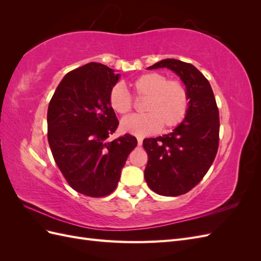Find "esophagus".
I'll use <instances>...</instances> for the list:
<instances>
[{"label":"esophagus","instance_id":"1","mask_svg":"<svg viewBox=\"0 0 261 261\" xmlns=\"http://www.w3.org/2000/svg\"><path fill=\"white\" fill-rule=\"evenodd\" d=\"M137 143H138V146H141V145H143V138L137 137Z\"/></svg>","mask_w":261,"mask_h":261}]
</instances>
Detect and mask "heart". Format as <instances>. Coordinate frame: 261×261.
<instances>
[{
  "label": "heart",
  "mask_w": 261,
  "mask_h": 261,
  "mask_svg": "<svg viewBox=\"0 0 261 261\" xmlns=\"http://www.w3.org/2000/svg\"><path fill=\"white\" fill-rule=\"evenodd\" d=\"M137 100L144 101L146 114L126 117L121 123L123 132L135 136L152 135L160 128L169 130L185 120L189 107V94L179 80H169L167 75L150 72L130 84ZM109 106L120 115H127L134 109V100L120 84L109 92Z\"/></svg>",
  "instance_id": "1"
}]
</instances>
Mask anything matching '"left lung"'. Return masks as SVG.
Here are the masks:
<instances>
[{
  "label": "left lung",
  "mask_w": 261,
  "mask_h": 261,
  "mask_svg": "<svg viewBox=\"0 0 261 261\" xmlns=\"http://www.w3.org/2000/svg\"><path fill=\"white\" fill-rule=\"evenodd\" d=\"M167 67L185 84L189 107L185 120L168 135L147 138L145 179L154 193L179 196L188 193L206 175L219 148V109L208 80L189 63L167 59L149 69Z\"/></svg>",
  "instance_id": "8db88e82"
}]
</instances>
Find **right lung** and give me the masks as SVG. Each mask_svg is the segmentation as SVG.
I'll return each instance as SVG.
<instances>
[{"mask_svg":"<svg viewBox=\"0 0 261 261\" xmlns=\"http://www.w3.org/2000/svg\"><path fill=\"white\" fill-rule=\"evenodd\" d=\"M120 75L88 63L63 78L50 100L48 140L55 163L68 185L89 197L111 194L137 139L129 134L110 141L118 120L109 92Z\"/></svg>","mask_w":261,"mask_h":261,"instance_id":"add662e5","label":"right lung"}]
</instances>
